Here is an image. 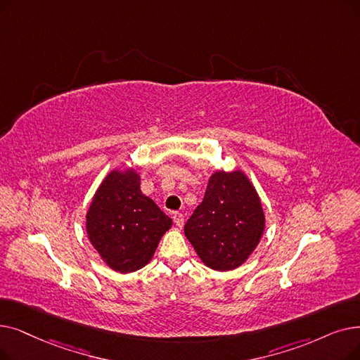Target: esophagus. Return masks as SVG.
I'll return each mask as SVG.
<instances>
[{
	"instance_id": "esophagus-1",
	"label": "esophagus",
	"mask_w": 360,
	"mask_h": 360,
	"mask_svg": "<svg viewBox=\"0 0 360 360\" xmlns=\"http://www.w3.org/2000/svg\"><path fill=\"white\" fill-rule=\"evenodd\" d=\"M174 222L176 224L178 228H182V226H184V222H185V221H184V214L179 213V212H175V213H174Z\"/></svg>"
}]
</instances>
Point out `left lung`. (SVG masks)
<instances>
[{
	"label": "left lung",
	"mask_w": 360,
	"mask_h": 360,
	"mask_svg": "<svg viewBox=\"0 0 360 360\" xmlns=\"http://www.w3.org/2000/svg\"><path fill=\"white\" fill-rule=\"evenodd\" d=\"M264 214L256 190L243 172H216L201 205L184 232L206 266L238 268L260 241Z\"/></svg>",
	"instance_id": "1"
}]
</instances>
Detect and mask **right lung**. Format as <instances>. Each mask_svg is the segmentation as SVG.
<instances>
[{"label": "right lung", "instance_id": "right-lung-1", "mask_svg": "<svg viewBox=\"0 0 360 360\" xmlns=\"http://www.w3.org/2000/svg\"><path fill=\"white\" fill-rule=\"evenodd\" d=\"M170 226L172 219L139 190L132 169L107 175L86 213L91 244L120 274L144 268Z\"/></svg>", "mask_w": 360, "mask_h": 360}]
</instances>
